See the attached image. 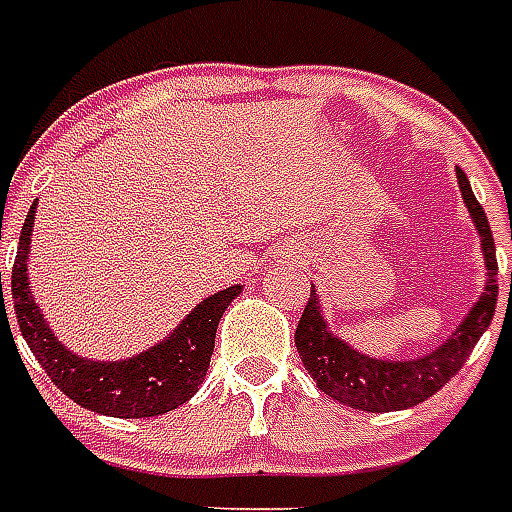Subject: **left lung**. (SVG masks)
Returning <instances> with one entry per match:
<instances>
[{
  "label": "left lung",
  "instance_id": "left-lung-1",
  "mask_svg": "<svg viewBox=\"0 0 512 512\" xmlns=\"http://www.w3.org/2000/svg\"><path fill=\"white\" fill-rule=\"evenodd\" d=\"M459 193L464 206L470 212L478 236H481L483 265H486V282H483L481 298L475 300L473 308L464 314L456 330L440 341L427 354H419L413 360H381L354 349L341 335H335L322 314V303L311 284V295L303 308V317L295 330V346H298L303 368L308 376L317 381V386L327 397H333L341 405L357 408V411L386 413L405 411L413 405L424 403L438 389L459 373L475 343L481 341L486 327L491 325L494 306H497V247L491 236L489 220L483 206L475 201L470 179L464 177L462 169H456ZM512 292V273H510Z\"/></svg>",
  "mask_w": 512,
  "mask_h": 512
}]
</instances>
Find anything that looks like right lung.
<instances>
[{
  "instance_id": "add662e5",
  "label": "right lung",
  "mask_w": 512,
  "mask_h": 512,
  "mask_svg": "<svg viewBox=\"0 0 512 512\" xmlns=\"http://www.w3.org/2000/svg\"><path fill=\"white\" fill-rule=\"evenodd\" d=\"M34 220H37V201L31 204L18 239V255L13 265V303L23 338L50 381L77 405L117 419L161 416L187 403L198 392V386L204 384L222 314L239 298L244 287L233 284L228 290L204 298L163 341L147 351L115 362L91 360L83 354H74L69 346L58 341L42 308L31 295L29 255Z\"/></svg>"
}]
</instances>
